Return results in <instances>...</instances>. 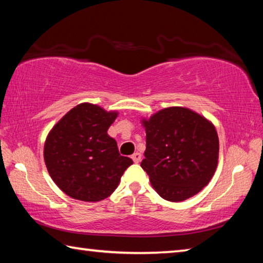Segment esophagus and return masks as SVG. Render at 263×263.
I'll list each match as a JSON object with an SVG mask.
<instances>
[{"label":"esophagus","mask_w":263,"mask_h":263,"mask_svg":"<svg viewBox=\"0 0 263 263\" xmlns=\"http://www.w3.org/2000/svg\"><path fill=\"white\" fill-rule=\"evenodd\" d=\"M132 160H133V162H136V163H139L140 161H141V154L140 153H135L132 155Z\"/></svg>","instance_id":"obj_1"}]
</instances>
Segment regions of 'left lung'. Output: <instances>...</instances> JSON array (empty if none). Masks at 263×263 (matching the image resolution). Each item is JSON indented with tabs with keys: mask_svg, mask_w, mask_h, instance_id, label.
<instances>
[{
	"mask_svg": "<svg viewBox=\"0 0 263 263\" xmlns=\"http://www.w3.org/2000/svg\"><path fill=\"white\" fill-rule=\"evenodd\" d=\"M141 123L146 151L140 166L163 199L185 201L208 185L219 153L216 127L210 121L190 109L172 106Z\"/></svg>",
	"mask_w": 263,
	"mask_h": 263,
	"instance_id": "1",
	"label": "left lung"
}]
</instances>
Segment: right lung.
Segmentation results:
<instances>
[{
	"mask_svg": "<svg viewBox=\"0 0 263 263\" xmlns=\"http://www.w3.org/2000/svg\"><path fill=\"white\" fill-rule=\"evenodd\" d=\"M117 111L81 103L69 110L46 138L44 160L52 180L66 195L84 202H99L114 193L133 163L119 154L108 128Z\"/></svg>",
	"mask_w": 263,
	"mask_h": 263,
	"instance_id": "add662e5",
	"label": "right lung"
}]
</instances>
